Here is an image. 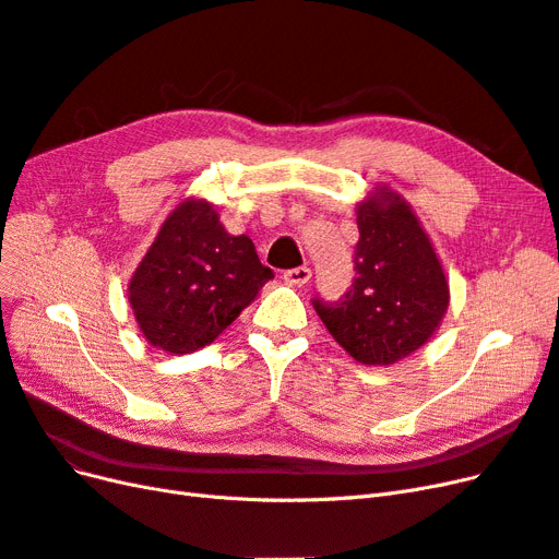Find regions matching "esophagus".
I'll list each match as a JSON object with an SVG mask.
<instances>
[{
	"label": "esophagus",
	"instance_id": "34e87169",
	"mask_svg": "<svg viewBox=\"0 0 559 559\" xmlns=\"http://www.w3.org/2000/svg\"><path fill=\"white\" fill-rule=\"evenodd\" d=\"M312 277V270L308 265H300V267H292V270H284V282L292 284V286H302L308 284Z\"/></svg>",
	"mask_w": 559,
	"mask_h": 559
}]
</instances>
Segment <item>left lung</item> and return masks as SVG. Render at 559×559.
Returning a JSON list of instances; mask_svg holds the SVG:
<instances>
[{
	"instance_id": "obj_1",
	"label": "left lung",
	"mask_w": 559,
	"mask_h": 559,
	"mask_svg": "<svg viewBox=\"0 0 559 559\" xmlns=\"http://www.w3.org/2000/svg\"><path fill=\"white\" fill-rule=\"evenodd\" d=\"M354 280L337 300L312 306L335 343L366 366H389L425 345L448 310V280L417 216L392 193L357 210Z\"/></svg>"
}]
</instances>
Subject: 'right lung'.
<instances>
[{"mask_svg":"<svg viewBox=\"0 0 559 559\" xmlns=\"http://www.w3.org/2000/svg\"><path fill=\"white\" fill-rule=\"evenodd\" d=\"M273 277L247 235L235 238L207 202L189 200L134 270L130 306L151 345L189 354L230 326Z\"/></svg>","mask_w":559,"mask_h":559,"instance_id":"obj_1","label":"right lung"}]
</instances>
